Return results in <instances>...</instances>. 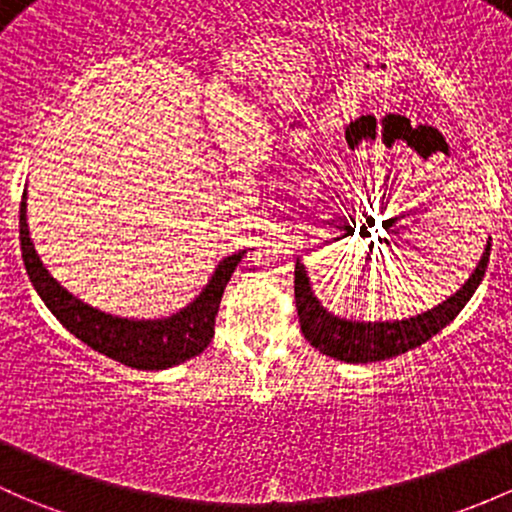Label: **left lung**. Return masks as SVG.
<instances>
[{
    "instance_id": "1",
    "label": "left lung",
    "mask_w": 512,
    "mask_h": 512,
    "mask_svg": "<svg viewBox=\"0 0 512 512\" xmlns=\"http://www.w3.org/2000/svg\"><path fill=\"white\" fill-rule=\"evenodd\" d=\"M488 257H491V242L486 245L481 262L473 270L469 282L446 301H441L434 309L424 314L412 316L402 321H348L341 316H333L321 306V301L311 292L309 277H306L304 265L297 260L294 267V299H297L299 324L306 341L321 353L331 358L343 360V363H375V360L395 358V355L412 351L422 346L429 338L437 336L444 326H449L456 319L466 301L473 297V292L481 284L486 274Z\"/></svg>"
}]
</instances>
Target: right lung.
<instances>
[{"label":"right lung","instance_id":"add662e5","mask_svg":"<svg viewBox=\"0 0 512 512\" xmlns=\"http://www.w3.org/2000/svg\"><path fill=\"white\" fill-rule=\"evenodd\" d=\"M19 240L26 274H29L31 284L39 292L43 304L51 309V314L75 338L88 343L93 351L137 370H164L206 351L215 333L213 328L220 297H223L225 287H228L230 274L235 272L242 255H245V252H238V255L225 257L218 265V270L213 272L206 289L186 309H181L179 314L169 316V319L134 321L93 309L90 304L73 297L68 289H63L48 274L39 255H36L34 242L29 238L26 191L19 206Z\"/></svg>","mask_w":512,"mask_h":512}]
</instances>
